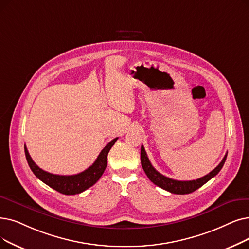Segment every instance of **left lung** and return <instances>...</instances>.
Masks as SVG:
<instances>
[{
    "label": "left lung",
    "mask_w": 249,
    "mask_h": 249,
    "mask_svg": "<svg viewBox=\"0 0 249 249\" xmlns=\"http://www.w3.org/2000/svg\"><path fill=\"white\" fill-rule=\"evenodd\" d=\"M226 158H227V154L225 155L221 163L217 167H215L212 172H210L208 175H205L196 180L178 181V180L171 179L169 177L161 175L160 173H159L153 167V165L150 164L143 145H142V149H140V160H142V166L143 168V171L145 172L146 176L148 177V179L157 186L163 188L171 193H175V194L191 193L193 191H196V189H198L199 187H201L203 184H205V183H207L209 180H211L213 177H214L221 171V169L223 168V166L225 164Z\"/></svg>",
    "instance_id": "8db88e82"
}]
</instances>
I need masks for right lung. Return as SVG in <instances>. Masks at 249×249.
Here are the masks:
<instances>
[{
  "label": "right lung",
  "instance_id": "right-lung-1",
  "mask_svg": "<svg viewBox=\"0 0 249 249\" xmlns=\"http://www.w3.org/2000/svg\"><path fill=\"white\" fill-rule=\"evenodd\" d=\"M117 139L118 137L113 139L112 142H110L103 148L98 159L95 160L94 163L89 168L76 175L64 176L52 174V173L46 172L40 169L35 161L32 160L26 148V145H24V151L27 163L31 171L34 172V174L40 181L49 185L51 188L59 191L60 193L66 194V196H74V194L81 193L84 190L91 187L102 177L107 164V154H109L111 147L117 142Z\"/></svg>",
  "mask_w": 249,
  "mask_h": 249
}]
</instances>
